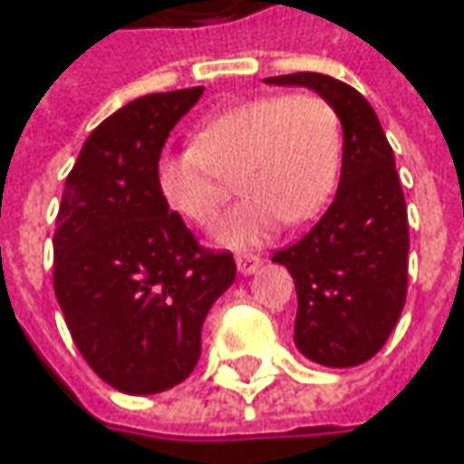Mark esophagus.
I'll use <instances>...</instances> for the list:
<instances>
[{"mask_svg":"<svg viewBox=\"0 0 464 464\" xmlns=\"http://www.w3.org/2000/svg\"><path fill=\"white\" fill-rule=\"evenodd\" d=\"M259 265H262V256L259 254H238V259H236V267L241 275H252V272L259 270Z\"/></svg>","mask_w":464,"mask_h":464,"instance_id":"34e87169","label":"esophagus"}]
</instances>
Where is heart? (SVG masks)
Masks as SVG:
<instances>
[{
	"label": "heart",
	"instance_id": "obj_1",
	"mask_svg": "<svg viewBox=\"0 0 464 464\" xmlns=\"http://www.w3.org/2000/svg\"><path fill=\"white\" fill-rule=\"evenodd\" d=\"M343 166V124L319 92H272L210 116L192 148L163 152L155 189L194 226H212L231 194H246L218 226L226 246H249L280 223H306L333 199Z\"/></svg>",
	"mask_w": 464,
	"mask_h": 464
}]
</instances>
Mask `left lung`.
I'll use <instances>...</instances> for the list:
<instances>
[{
  "label": "left lung",
  "mask_w": 464,
  "mask_h": 464,
  "mask_svg": "<svg viewBox=\"0 0 464 464\" xmlns=\"http://www.w3.org/2000/svg\"><path fill=\"white\" fill-rule=\"evenodd\" d=\"M324 95L343 121V173L333 205L301 241L275 252L295 283V345L322 366L373 358L408 295V208L394 155L372 103L319 72L267 77Z\"/></svg>",
  "instance_id": "1"
}]
</instances>
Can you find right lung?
Returning a JSON list of instances; mask_svg holds the SVG:
<instances>
[{
	"mask_svg": "<svg viewBox=\"0 0 464 464\" xmlns=\"http://www.w3.org/2000/svg\"><path fill=\"white\" fill-rule=\"evenodd\" d=\"M205 88L152 92L101 121L74 160L53 231V293L92 372L127 394L194 372L202 324L231 288V252L205 249L155 189V163Z\"/></svg>",
	"mask_w": 464,
	"mask_h": 464,
	"instance_id": "obj_1",
	"label": "right lung"
}]
</instances>
